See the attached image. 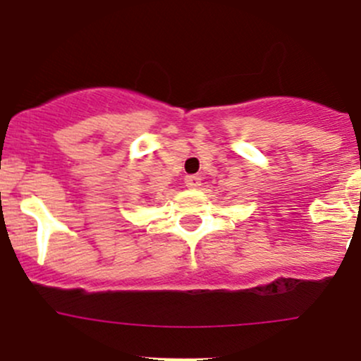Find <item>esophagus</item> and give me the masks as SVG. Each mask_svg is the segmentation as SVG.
<instances>
[{"mask_svg":"<svg viewBox=\"0 0 361 361\" xmlns=\"http://www.w3.org/2000/svg\"><path fill=\"white\" fill-rule=\"evenodd\" d=\"M185 183H187V187L190 188H197L201 187V178H199L197 174H188V176L185 178Z\"/></svg>","mask_w":361,"mask_h":361,"instance_id":"esophagus-1","label":"esophagus"}]
</instances>
